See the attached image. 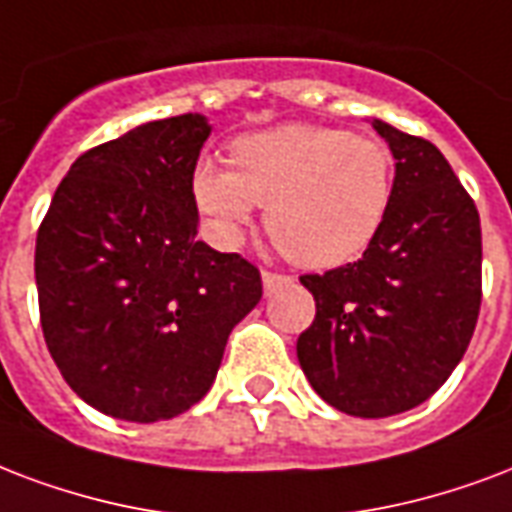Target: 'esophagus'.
Here are the masks:
<instances>
[{
	"label": "esophagus",
	"mask_w": 512,
	"mask_h": 512,
	"mask_svg": "<svg viewBox=\"0 0 512 512\" xmlns=\"http://www.w3.org/2000/svg\"><path fill=\"white\" fill-rule=\"evenodd\" d=\"M290 282V276H284V273H276V271H263V287L265 292H273L279 284H287Z\"/></svg>",
	"instance_id": "34e87169"
}]
</instances>
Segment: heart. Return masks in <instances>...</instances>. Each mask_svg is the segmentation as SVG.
I'll list each match as a JSON object with an SVG mask.
<instances>
[{"label":"heart","mask_w":512,"mask_h":512,"mask_svg":"<svg viewBox=\"0 0 512 512\" xmlns=\"http://www.w3.org/2000/svg\"><path fill=\"white\" fill-rule=\"evenodd\" d=\"M233 169L201 161L193 171L198 209L222 239H239L265 209V228L303 268H338L384 228L395 195V155L373 136L292 123L230 144Z\"/></svg>","instance_id":"b5f03b06"}]
</instances>
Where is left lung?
Segmentation results:
<instances>
[{"label": "left lung", "instance_id": "left-lung-1", "mask_svg": "<svg viewBox=\"0 0 512 512\" xmlns=\"http://www.w3.org/2000/svg\"><path fill=\"white\" fill-rule=\"evenodd\" d=\"M395 155L384 228L357 263L306 273L317 317L298 360L325 403L360 419L411 411L446 384L481 311V217L443 152L373 120Z\"/></svg>", "mask_w": 512, "mask_h": 512}]
</instances>
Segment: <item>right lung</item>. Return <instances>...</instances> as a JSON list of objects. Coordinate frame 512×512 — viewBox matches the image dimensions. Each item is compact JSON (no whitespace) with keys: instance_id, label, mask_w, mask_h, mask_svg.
<instances>
[{"instance_id":"right-lung-1","label":"right lung","mask_w":512,"mask_h":512,"mask_svg":"<svg viewBox=\"0 0 512 512\" xmlns=\"http://www.w3.org/2000/svg\"><path fill=\"white\" fill-rule=\"evenodd\" d=\"M204 115L152 120L83 152L37 230L39 322L77 397L112 419H174L209 392L263 298L255 265L198 233Z\"/></svg>"}]
</instances>
